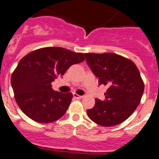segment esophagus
<instances>
[{"mask_svg": "<svg viewBox=\"0 0 159 159\" xmlns=\"http://www.w3.org/2000/svg\"><path fill=\"white\" fill-rule=\"evenodd\" d=\"M73 97L75 98V99H82V95H77V94H76V93H73Z\"/></svg>", "mask_w": 159, "mask_h": 159, "instance_id": "esophagus-1", "label": "esophagus"}]
</instances>
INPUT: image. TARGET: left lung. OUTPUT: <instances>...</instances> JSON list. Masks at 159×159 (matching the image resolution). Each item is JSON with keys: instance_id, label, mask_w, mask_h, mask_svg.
Here are the masks:
<instances>
[{"instance_id": "8db88e82", "label": "left lung", "mask_w": 159, "mask_h": 159, "mask_svg": "<svg viewBox=\"0 0 159 159\" xmlns=\"http://www.w3.org/2000/svg\"><path fill=\"white\" fill-rule=\"evenodd\" d=\"M86 63L99 77V85L108 86L105 100L95 99V106L87 110L93 122L104 126L124 122L140 104L144 85L136 65L114 53L85 54Z\"/></svg>"}]
</instances>
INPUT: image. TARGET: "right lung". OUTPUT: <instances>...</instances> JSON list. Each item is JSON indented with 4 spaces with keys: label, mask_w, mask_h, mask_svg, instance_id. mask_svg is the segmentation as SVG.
Masks as SVG:
<instances>
[{
    "label": "right lung",
    "mask_w": 159,
    "mask_h": 159,
    "mask_svg": "<svg viewBox=\"0 0 159 159\" xmlns=\"http://www.w3.org/2000/svg\"><path fill=\"white\" fill-rule=\"evenodd\" d=\"M84 60L82 53L62 47H45L25 55L11 76V86L20 109L41 123L60 118L66 113L73 94L55 91L51 82L73 64Z\"/></svg>",
    "instance_id": "1"
}]
</instances>
